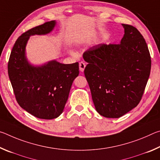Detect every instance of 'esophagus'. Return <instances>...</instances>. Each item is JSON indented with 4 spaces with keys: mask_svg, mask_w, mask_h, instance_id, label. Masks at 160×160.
Here are the masks:
<instances>
[{
    "mask_svg": "<svg viewBox=\"0 0 160 160\" xmlns=\"http://www.w3.org/2000/svg\"><path fill=\"white\" fill-rule=\"evenodd\" d=\"M85 66H86L85 63L82 61L80 62V63H79V68H80V70L81 72L84 71V70H85Z\"/></svg>",
    "mask_w": 160,
    "mask_h": 160,
    "instance_id": "34e87169",
    "label": "esophagus"
}]
</instances>
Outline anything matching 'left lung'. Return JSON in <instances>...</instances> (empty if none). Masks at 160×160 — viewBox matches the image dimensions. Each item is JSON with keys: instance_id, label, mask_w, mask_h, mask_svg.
<instances>
[{"instance_id": "left-lung-1", "label": "left lung", "mask_w": 160, "mask_h": 160, "mask_svg": "<svg viewBox=\"0 0 160 160\" xmlns=\"http://www.w3.org/2000/svg\"><path fill=\"white\" fill-rule=\"evenodd\" d=\"M122 26L120 44H99L82 55L94 107L106 118H119L137 107L150 73V54L142 35L133 26Z\"/></svg>"}]
</instances>
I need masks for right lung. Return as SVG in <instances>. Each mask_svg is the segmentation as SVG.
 <instances>
[{"label":"right lung","instance_id":"add662e5","mask_svg":"<svg viewBox=\"0 0 160 160\" xmlns=\"http://www.w3.org/2000/svg\"><path fill=\"white\" fill-rule=\"evenodd\" d=\"M52 20L23 33L15 42L10 53L8 71L19 105L42 119L58 117L63 112L75 78L79 75V63H61L56 60L33 66L26 57L29 37L47 34L56 26Z\"/></svg>","mask_w":160,"mask_h":160}]
</instances>
